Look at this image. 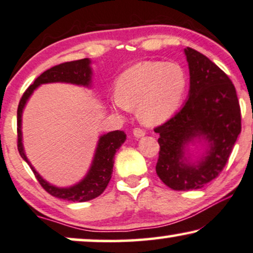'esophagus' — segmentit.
<instances>
[{"label": "esophagus", "instance_id": "obj_1", "mask_svg": "<svg viewBox=\"0 0 253 253\" xmlns=\"http://www.w3.org/2000/svg\"><path fill=\"white\" fill-rule=\"evenodd\" d=\"M133 135L136 137V139H140V137H143L144 135H146V132H144L143 129H141V128H135L134 129V132H133Z\"/></svg>", "mask_w": 253, "mask_h": 253}]
</instances>
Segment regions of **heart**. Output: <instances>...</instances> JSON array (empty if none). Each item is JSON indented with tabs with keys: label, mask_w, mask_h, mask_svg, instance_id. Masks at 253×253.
Returning <instances> with one entry per match:
<instances>
[{
	"label": "heart",
	"mask_w": 253,
	"mask_h": 253,
	"mask_svg": "<svg viewBox=\"0 0 253 253\" xmlns=\"http://www.w3.org/2000/svg\"><path fill=\"white\" fill-rule=\"evenodd\" d=\"M187 75L177 62L141 61L121 73L117 92L110 102L114 110L136 106V116L143 125L167 123L180 109L187 91Z\"/></svg>",
	"instance_id": "heart-1"
}]
</instances>
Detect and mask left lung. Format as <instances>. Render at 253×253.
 Returning <instances> with one entry per match:
<instances>
[{"mask_svg":"<svg viewBox=\"0 0 253 253\" xmlns=\"http://www.w3.org/2000/svg\"><path fill=\"white\" fill-rule=\"evenodd\" d=\"M190 70V90L183 107L160 134L156 173L176 191L198 190L215 179L227 163L241 133L236 89L224 72L191 47L184 49ZM202 147L194 155L191 147Z\"/></svg>","mask_w":253,"mask_h":253,"instance_id":"left-lung-1","label":"left lung"}]
</instances>
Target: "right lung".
Segmentation results:
<instances>
[{
    "mask_svg": "<svg viewBox=\"0 0 253 253\" xmlns=\"http://www.w3.org/2000/svg\"><path fill=\"white\" fill-rule=\"evenodd\" d=\"M91 63L92 61L90 59L76 60V61L61 63V65L52 67L50 69L43 72L24 92L21 102H19L18 111H17L18 151L22 158L29 164L40 185L49 194H52L55 198H59V199L74 201V203L75 201L83 203V201L92 200L103 193L107 184H109L111 177H112L114 155L126 141V134H125L124 130H113V132L100 135L98 142H97L95 154H93L91 166H90L85 176L80 181H77L76 184L66 187H60L43 179L38 171L35 169V167L32 166L28 156H26L24 146H23L22 133L23 111H24L26 104H28L32 93L35 92V90L38 89L42 84L68 83L90 89L92 86L93 76Z\"/></svg>",
    "mask_w": 253,
    "mask_h": 253,
    "instance_id": "add662e5",
    "label": "right lung"
}]
</instances>
